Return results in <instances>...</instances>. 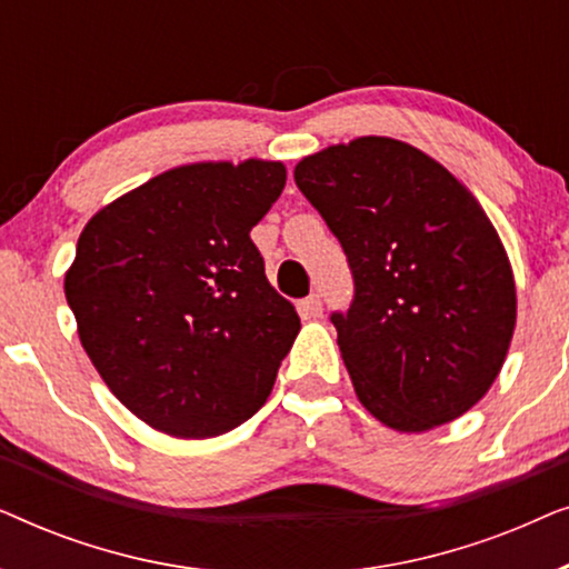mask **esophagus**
Returning a JSON list of instances; mask_svg holds the SVG:
<instances>
[{"instance_id": "1", "label": "esophagus", "mask_w": 569, "mask_h": 569, "mask_svg": "<svg viewBox=\"0 0 569 569\" xmlns=\"http://www.w3.org/2000/svg\"><path fill=\"white\" fill-rule=\"evenodd\" d=\"M298 310H300L302 318H318L323 313V302H321V298H318V295H308L306 300L298 302Z\"/></svg>"}]
</instances>
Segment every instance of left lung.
Masks as SVG:
<instances>
[{
    "label": "left lung",
    "mask_w": 569,
    "mask_h": 569,
    "mask_svg": "<svg viewBox=\"0 0 569 569\" xmlns=\"http://www.w3.org/2000/svg\"><path fill=\"white\" fill-rule=\"evenodd\" d=\"M295 183L352 271V302L331 323L365 409L401 432L469 411L516 329V282L479 201L440 162L388 137L310 154Z\"/></svg>",
    "instance_id": "8db88e82"
}]
</instances>
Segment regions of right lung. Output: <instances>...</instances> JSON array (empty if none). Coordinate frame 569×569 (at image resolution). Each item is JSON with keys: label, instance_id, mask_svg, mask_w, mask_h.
<instances>
[{"label": "right lung", "instance_id": "right-lung-1", "mask_svg": "<svg viewBox=\"0 0 569 569\" xmlns=\"http://www.w3.org/2000/svg\"><path fill=\"white\" fill-rule=\"evenodd\" d=\"M282 162L162 173L92 217L64 295L116 399L173 438H214L269 399L300 318L251 240Z\"/></svg>", "mask_w": 569, "mask_h": 569}]
</instances>
